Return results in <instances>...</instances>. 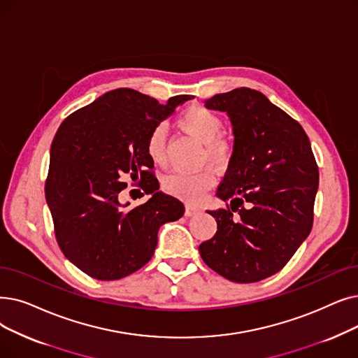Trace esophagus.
Here are the masks:
<instances>
[{
  "instance_id": "34e87169",
  "label": "esophagus",
  "mask_w": 358,
  "mask_h": 358,
  "mask_svg": "<svg viewBox=\"0 0 358 358\" xmlns=\"http://www.w3.org/2000/svg\"><path fill=\"white\" fill-rule=\"evenodd\" d=\"M199 210H200V208H199V206H196V205H192V203H187V205H185V215H187V216L196 215Z\"/></svg>"
}]
</instances>
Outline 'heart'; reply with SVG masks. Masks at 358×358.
<instances>
[{
	"label": "heart",
	"instance_id": "heart-1",
	"mask_svg": "<svg viewBox=\"0 0 358 358\" xmlns=\"http://www.w3.org/2000/svg\"><path fill=\"white\" fill-rule=\"evenodd\" d=\"M178 126L192 134L199 142L205 145L203 159L215 164L225 165L231 158L229 145L221 138L224 130L222 118L213 111L201 105H190L178 115ZM148 157L153 164L164 165L166 162V148H165V131L161 126L155 127L146 141ZM213 174L210 171H199L194 174L174 173L165 177L164 189L166 193L177 196L180 199L196 201L213 184Z\"/></svg>",
	"mask_w": 358,
	"mask_h": 358
}]
</instances>
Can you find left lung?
Masks as SVG:
<instances>
[{"instance_id":"left-lung-1","label":"left lung","mask_w":358,"mask_h":358,"mask_svg":"<svg viewBox=\"0 0 358 358\" xmlns=\"http://www.w3.org/2000/svg\"><path fill=\"white\" fill-rule=\"evenodd\" d=\"M205 105L228 114L234 152L216 190L229 205L208 210L217 229L199 252L229 281L257 282L281 271L312 231L317 164L303 127L263 93L240 87Z\"/></svg>"}]
</instances>
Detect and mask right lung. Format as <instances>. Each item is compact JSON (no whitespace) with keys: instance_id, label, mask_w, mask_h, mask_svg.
<instances>
[{"instance_id":"obj_1","label":"right lung","mask_w":358,"mask_h":358,"mask_svg":"<svg viewBox=\"0 0 358 358\" xmlns=\"http://www.w3.org/2000/svg\"><path fill=\"white\" fill-rule=\"evenodd\" d=\"M121 87L69 115L51 145L45 197L61 252L89 276L115 281L143 268L158 244L162 224L184 215L181 201L159 192L146 141L176 108ZM127 179L151 199L129 208L122 201ZM143 196V193H142Z\"/></svg>"}]
</instances>
